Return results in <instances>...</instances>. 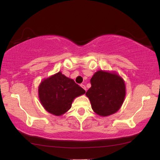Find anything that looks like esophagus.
I'll list each match as a JSON object with an SVG mask.
<instances>
[{
	"label": "esophagus",
	"instance_id": "obj_1",
	"mask_svg": "<svg viewBox=\"0 0 160 160\" xmlns=\"http://www.w3.org/2000/svg\"><path fill=\"white\" fill-rule=\"evenodd\" d=\"M81 87H82L83 89H84L85 91H87V87H85V85H83V84H81Z\"/></svg>",
	"mask_w": 160,
	"mask_h": 160
}]
</instances>
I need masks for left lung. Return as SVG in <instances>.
<instances>
[{"label": "left lung", "instance_id": "1", "mask_svg": "<svg viewBox=\"0 0 160 160\" xmlns=\"http://www.w3.org/2000/svg\"><path fill=\"white\" fill-rule=\"evenodd\" d=\"M92 87L86 95L94 112L102 117L116 113L124 102L126 88L123 78L116 73L98 71L91 78Z\"/></svg>", "mask_w": 160, "mask_h": 160}]
</instances>
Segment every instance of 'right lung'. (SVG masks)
Segmentation results:
<instances>
[{
    "mask_svg": "<svg viewBox=\"0 0 160 160\" xmlns=\"http://www.w3.org/2000/svg\"><path fill=\"white\" fill-rule=\"evenodd\" d=\"M85 93V90L74 81L60 72L44 79L38 87L41 104L55 116L65 114L72 107L73 99Z\"/></svg>",
    "mask_w": 160,
    "mask_h": 160,
    "instance_id": "right-lung-1",
    "label": "right lung"
}]
</instances>
